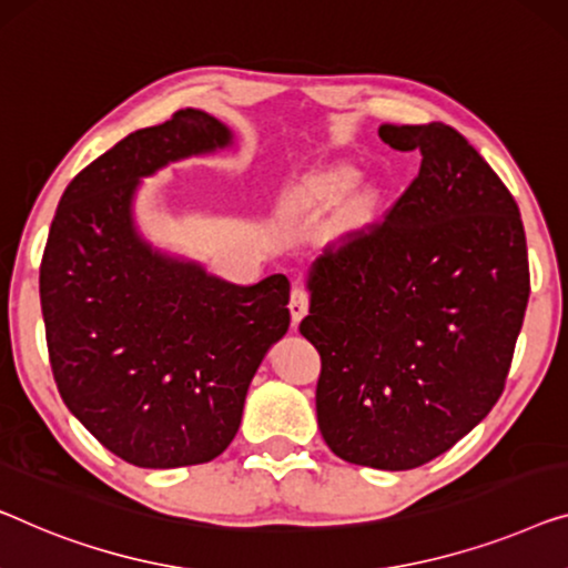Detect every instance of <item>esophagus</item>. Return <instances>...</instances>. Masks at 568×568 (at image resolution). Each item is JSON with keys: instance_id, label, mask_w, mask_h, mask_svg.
Wrapping results in <instances>:
<instances>
[{"instance_id": "34e87169", "label": "esophagus", "mask_w": 568, "mask_h": 568, "mask_svg": "<svg viewBox=\"0 0 568 568\" xmlns=\"http://www.w3.org/2000/svg\"><path fill=\"white\" fill-rule=\"evenodd\" d=\"M310 310V292L304 286H294L292 297H290V312H292V325L297 327L300 320L307 315Z\"/></svg>"}]
</instances>
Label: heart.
I'll use <instances>...</instances> for the list:
<instances>
[{
	"mask_svg": "<svg viewBox=\"0 0 568 568\" xmlns=\"http://www.w3.org/2000/svg\"><path fill=\"white\" fill-rule=\"evenodd\" d=\"M348 184H351V176H333L331 189L333 192H341V189H345Z\"/></svg>",
	"mask_w": 568,
	"mask_h": 568,
	"instance_id": "obj_1",
	"label": "heart"
}]
</instances>
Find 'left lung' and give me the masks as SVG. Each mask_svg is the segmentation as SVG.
<instances>
[{
    "label": "left lung",
    "instance_id": "8db88e82",
    "mask_svg": "<svg viewBox=\"0 0 568 568\" xmlns=\"http://www.w3.org/2000/svg\"><path fill=\"white\" fill-rule=\"evenodd\" d=\"M379 138L420 151V174L315 261L300 333L323 361L315 405L333 454L407 471L495 407L530 268L517 202L458 130L382 125Z\"/></svg>",
    "mask_w": 568,
    "mask_h": 568
}]
</instances>
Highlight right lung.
<instances>
[{"mask_svg": "<svg viewBox=\"0 0 568 568\" xmlns=\"http://www.w3.org/2000/svg\"><path fill=\"white\" fill-rule=\"evenodd\" d=\"M233 143L223 122L179 110L73 176L40 264L48 356L73 417L122 462L176 468L217 458L241 427L266 351L290 327V282L227 284L153 251L133 220L143 176Z\"/></svg>", "mask_w": 568, "mask_h": 568, "instance_id": "1", "label": "right lung"}]
</instances>
